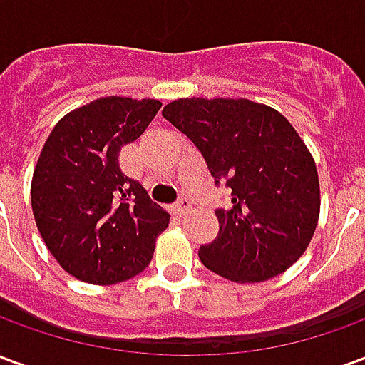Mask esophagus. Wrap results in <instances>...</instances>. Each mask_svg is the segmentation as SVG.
<instances>
[{
  "mask_svg": "<svg viewBox=\"0 0 365 365\" xmlns=\"http://www.w3.org/2000/svg\"><path fill=\"white\" fill-rule=\"evenodd\" d=\"M174 209L178 215H185V213H190L193 207H191L190 199H180V201L174 205Z\"/></svg>",
  "mask_w": 365,
  "mask_h": 365,
  "instance_id": "34e87169",
  "label": "esophagus"
}]
</instances>
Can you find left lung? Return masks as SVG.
<instances>
[{
	"mask_svg": "<svg viewBox=\"0 0 365 365\" xmlns=\"http://www.w3.org/2000/svg\"><path fill=\"white\" fill-rule=\"evenodd\" d=\"M197 146L230 205L219 235L199 248L203 266L237 283L266 282L305 252L319 222L317 166L282 113L250 99H175L162 109Z\"/></svg>",
	"mask_w": 365,
	"mask_h": 365,
	"instance_id": "left-lung-1",
	"label": "left lung"
}]
</instances>
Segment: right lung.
I'll return each instance as SVG.
<instances>
[{
  "mask_svg": "<svg viewBox=\"0 0 365 365\" xmlns=\"http://www.w3.org/2000/svg\"><path fill=\"white\" fill-rule=\"evenodd\" d=\"M160 107L158 99L101 97L64 115L44 143L31 183L36 229L80 282L113 285L140 274L170 222L119 166L120 148Z\"/></svg>",
  "mask_w": 365,
  "mask_h": 365,
  "instance_id": "1",
  "label": "right lung"
}]
</instances>
